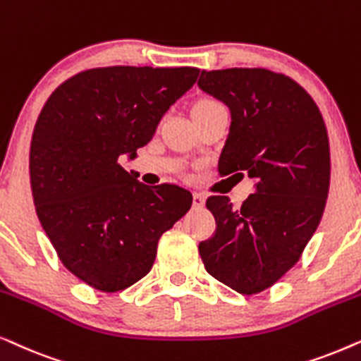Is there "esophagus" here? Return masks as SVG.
<instances>
[{"label": "esophagus", "instance_id": "obj_1", "mask_svg": "<svg viewBox=\"0 0 361 361\" xmlns=\"http://www.w3.org/2000/svg\"><path fill=\"white\" fill-rule=\"evenodd\" d=\"M204 206V196L201 193H193V208L201 209Z\"/></svg>", "mask_w": 361, "mask_h": 361}]
</instances>
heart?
<instances>
[{"label": "heart", "mask_w": 361, "mask_h": 361, "mask_svg": "<svg viewBox=\"0 0 361 361\" xmlns=\"http://www.w3.org/2000/svg\"><path fill=\"white\" fill-rule=\"evenodd\" d=\"M211 104H218L214 100H200V102L195 104V107H200V105H211Z\"/></svg>", "instance_id": "b5f03b06"}]
</instances>
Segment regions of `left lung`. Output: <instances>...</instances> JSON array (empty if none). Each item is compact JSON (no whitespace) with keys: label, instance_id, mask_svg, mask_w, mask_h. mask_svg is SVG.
Masks as SVG:
<instances>
[{"label":"left lung","instance_id":"8db88e82","mask_svg":"<svg viewBox=\"0 0 361 361\" xmlns=\"http://www.w3.org/2000/svg\"><path fill=\"white\" fill-rule=\"evenodd\" d=\"M198 85L231 112L219 175L256 180L241 209L228 196L206 201L216 231L200 243V256L224 286L259 294L295 266L324 214L330 186L324 117L295 80L267 69L203 71Z\"/></svg>","mask_w":361,"mask_h":361}]
</instances>
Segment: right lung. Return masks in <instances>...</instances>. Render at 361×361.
I'll use <instances>...</instances> for the list:
<instances>
[{
    "mask_svg": "<svg viewBox=\"0 0 361 361\" xmlns=\"http://www.w3.org/2000/svg\"><path fill=\"white\" fill-rule=\"evenodd\" d=\"M196 67L112 66L62 82L32 132L36 213L67 271L118 292L150 272L161 234L191 208L176 185L137 181L118 163L152 140L170 105L193 87Z\"/></svg>",
    "mask_w": 361,
    "mask_h": 361,
    "instance_id": "obj_1",
    "label": "right lung"
}]
</instances>
